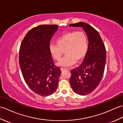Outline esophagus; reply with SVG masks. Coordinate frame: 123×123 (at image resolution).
<instances>
[{
  "mask_svg": "<svg viewBox=\"0 0 123 123\" xmlns=\"http://www.w3.org/2000/svg\"><path fill=\"white\" fill-rule=\"evenodd\" d=\"M67 69H66V68H61V71H64V70H67Z\"/></svg>",
  "mask_w": 123,
  "mask_h": 123,
  "instance_id": "esophagus-1",
  "label": "esophagus"
}]
</instances>
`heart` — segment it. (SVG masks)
<instances>
[{"label":"heart","instance_id":"1","mask_svg":"<svg viewBox=\"0 0 123 123\" xmlns=\"http://www.w3.org/2000/svg\"><path fill=\"white\" fill-rule=\"evenodd\" d=\"M56 44H51L49 50L55 60L59 61L60 66L69 67L75 62H79L83 59L87 53L88 42L87 36L82 31H71L64 34L56 40Z\"/></svg>","mask_w":123,"mask_h":123}]
</instances>
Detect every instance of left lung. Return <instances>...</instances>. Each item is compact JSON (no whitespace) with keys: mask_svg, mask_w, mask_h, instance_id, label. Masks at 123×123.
<instances>
[{"mask_svg":"<svg viewBox=\"0 0 123 123\" xmlns=\"http://www.w3.org/2000/svg\"><path fill=\"white\" fill-rule=\"evenodd\" d=\"M70 27H81L88 38V49L79 67L71 70L70 82L73 90L85 96L98 87L103 77L106 60V51L98 31L85 22L71 24Z\"/></svg>","mask_w":123,"mask_h":123,"instance_id":"left-lung-1","label":"left lung"}]
</instances>
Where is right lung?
<instances>
[{"mask_svg": "<svg viewBox=\"0 0 123 123\" xmlns=\"http://www.w3.org/2000/svg\"><path fill=\"white\" fill-rule=\"evenodd\" d=\"M58 26L41 25L33 28L20 47L19 62L25 81L33 92L42 96L55 92L61 74L49 50L50 41Z\"/></svg>", "mask_w": 123, "mask_h": 123, "instance_id": "right-lung-1", "label": "right lung"}]
</instances>
